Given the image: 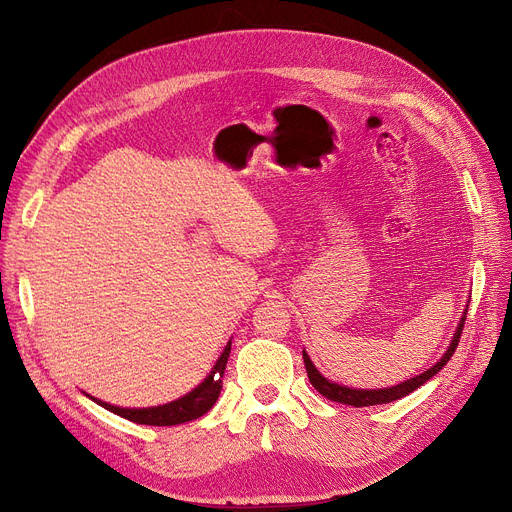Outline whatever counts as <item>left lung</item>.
I'll list each match as a JSON object with an SVG mask.
<instances>
[{
  "mask_svg": "<svg viewBox=\"0 0 512 512\" xmlns=\"http://www.w3.org/2000/svg\"><path fill=\"white\" fill-rule=\"evenodd\" d=\"M465 317H467V311L463 313L461 317V324L459 328H456L454 332V338L450 342V346L446 348V353L442 355V359L429 367L427 371L415 375V378L402 382L398 386H392V388H382V390H355V388H346V386H340V384H334L330 380H326L324 375H321L315 365L311 363L309 355L303 351V361H305V367H307V378L311 382V386L321 394L326 396L334 402H342V405H353V407H373V405H386V402H392V400H398L402 396L411 394L413 390H417L419 386H423L427 380H432L434 375L450 361V357L454 355L456 346H459V340H461V334H463V326H465Z\"/></svg>",
  "mask_w": 512,
  "mask_h": 512,
  "instance_id": "1",
  "label": "left lung"
}]
</instances>
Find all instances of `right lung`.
I'll list each match as a JSON object with an SVG mask.
<instances>
[{
    "instance_id": "right-lung-1",
    "label": "right lung",
    "mask_w": 512,
    "mask_h": 512,
    "mask_svg": "<svg viewBox=\"0 0 512 512\" xmlns=\"http://www.w3.org/2000/svg\"><path fill=\"white\" fill-rule=\"evenodd\" d=\"M230 348H232V342L226 344L224 353L220 355L218 363L213 365L211 373L195 390H191L186 396H182L174 402H168V405L149 407V409H122V407L107 405V402L97 400V398H93V400L97 402V405H101L103 409L112 411V413H116V415H120L128 421L141 423V425H157V427L161 425V427H164V425H180V423H186V421L199 419L215 405V400H218V396H220L224 369H226V363H228V357H230Z\"/></svg>"
}]
</instances>
